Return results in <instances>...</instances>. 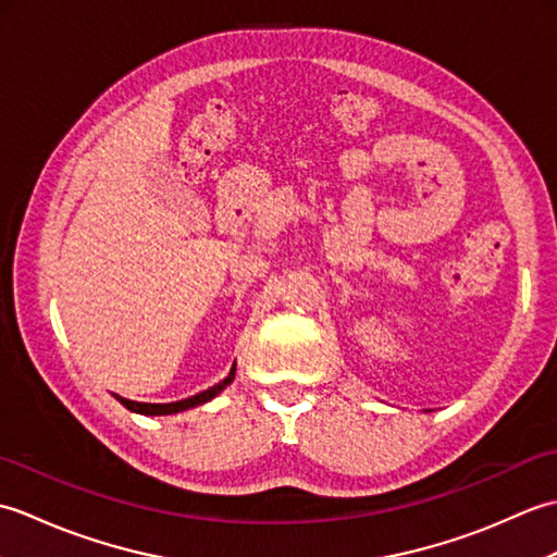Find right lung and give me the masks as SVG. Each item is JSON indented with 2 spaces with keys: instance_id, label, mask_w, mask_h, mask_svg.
Wrapping results in <instances>:
<instances>
[{
  "instance_id": "obj_1",
  "label": "right lung",
  "mask_w": 557,
  "mask_h": 557,
  "mask_svg": "<svg viewBox=\"0 0 557 557\" xmlns=\"http://www.w3.org/2000/svg\"><path fill=\"white\" fill-rule=\"evenodd\" d=\"M234 371H236V369H234V366H232L230 375L224 377L222 383L212 385V387L203 389V393H198V395L188 397V399H182V401H170V405H146V401H132V399H124V397H116V399H120L126 409H132V411H136V413H146V417H162V413H176V411H186V409H191V407L203 405V401H208V399L215 397V395L220 393V389L227 387V385L234 381Z\"/></svg>"
}]
</instances>
